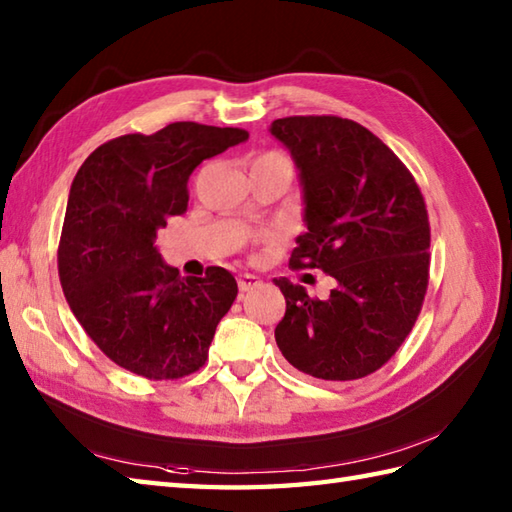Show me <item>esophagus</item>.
I'll use <instances>...</instances> for the list:
<instances>
[{
	"instance_id": "obj_1",
	"label": "esophagus",
	"mask_w": 512,
	"mask_h": 512,
	"mask_svg": "<svg viewBox=\"0 0 512 512\" xmlns=\"http://www.w3.org/2000/svg\"><path fill=\"white\" fill-rule=\"evenodd\" d=\"M237 286H239V292H248V290H253L257 286H262V279H259L257 275L244 273V275L237 277Z\"/></svg>"
}]
</instances>
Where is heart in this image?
Wrapping results in <instances>:
<instances>
[{"instance_id": "b5f03b06", "label": "heart", "mask_w": 512, "mask_h": 512, "mask_svg": "<svg viewBox=\"0 0 512 512\" xmlns=\"http://www.w3.org/2000/svg\"><path fill=\"white\" fill-rule=\"evenodd\" d=\"M275 156H279V154H275Z\"/></svg>"}]
</instances>
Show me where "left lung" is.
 <instances>
[{
  "instance_id": "obj_1",
  "label": "left lung",
  "mask_w": 512,
  "mask_h": 512,
  "mask_svg": "<svg viewBox=\"0 0 512 512\" xmlns=\"http://www.w3.org/2000/svg\"><path fill=\"white\" fill-rule=\"evenodd\" d=\"M299 169L303 222L292 268L336 279L312 299L279 277L286 314L275 341L286 361L321 380L374 374L416 323L429 284V215L409 169L350 118L288 116L270 125Z\"/></svg>"
}]
</instances>
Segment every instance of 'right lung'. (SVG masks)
Wrapping results in <instances>:
<instances>
[{"label":"right lung","mask_w":512,"mask_h":512,"mask_svg":"<svg viewBox=\"0 0 512 512\" xmlns=\"http://www.w3.org/2000/svg\"><path fill=\"white\" fill-rule=\"evenodd\" d=\"M246 138L237 127L171 123L110 140L76 171L57 253L61 288L90 339L132 374L173 380L209 358L237 281L220 266L184 279L154 242L169 215L187 211L193 169Z\"/></svg>","instance_id":"add662e5"}]
</instances>
